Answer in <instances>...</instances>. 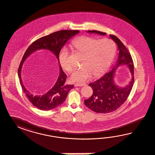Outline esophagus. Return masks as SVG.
Segmentation results:
<instances>
[{
  "label": "esophagus",
  "instance_id": "esophagus-1",
  "mask_svg": "<svg viewBox=\"0 0 155 155\" xmlns=\"http://www.w3.org/2000/svg\"><path fill=\"white\" fill-rule=\"evenodd\" d=\"M86 84H78V83H76L74 84V86L75 87H78V86H81V87H82V86H86Z\"/></svg>",
  "mask_w": 155,
  "mask_h": 155
}]
</instances>
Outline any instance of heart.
Returning a JSON list of instances; mask_svg holds the SVG:
<instances>
[{"instance_id":"1","label":"heart","mask_w":155,"mask_h":155,"mask_svg":"<svg viewBox=\"0 0 155 155\" xmlns=\"http://www.w3.org/2000/svg\"><path fill=\"white\" fill-rule=\"evenodd\" d=\"M73 46L84 55L82 66L76 69L71 75V80L76 82L89 80L93 75L95 77L103 75L111 65L117 51L115 42L109 38L98 40L84 36L74 40ZM69 57L67 49L64 48L59 54V62L62 69L68 71L73 69Z\"/></svg>"}]
</instances>
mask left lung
Instances as JSON below:
<instances>
[{
    "instance_id": "1",
    "label": "left lung",
    "mask_w": 155,
    "mask_h": 155,
    "mask_svg": "<svg viewBox=\"0 0 155 155\" xmlns=\"http://www.w3.org/2000/svg\"><path fill=\"white\" fill-rule=\"evenodd\" d=\"M87 33H96L104 36L106 33L98 31H88ZM117 44L119 51L118 57L112 69L106 73L99 80L89 84L93 91V94L84 101V104L97 113H111L122 106L127 100L131 91L134 82V68L131 56L127 48L115 36L109 35ZM127 65L132 75V80L128 85L120 87L114 81L115 72L120 65Z\"/></svg>"
}]
</instances>
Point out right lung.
I'll return each instance as SVG.
<instances>
[{
	"mask_svg": "<svg viewBox=\"0 0 155 155\" xmlns=\"http://www.w3.org/2000/svg\"><path fill=\"white\" fill-rule=\"evenodd\" d=\"M79 33L80 31L78 30H62L51 33L33 42L25 52L19 66L18 73L24 93L29 101L36 108L42 110H50L56 108L64 103L69 91L73 88V84L70 85L65 84L67 76L60 65L59 54L61 49L67 41ZM41 49L52 52L57 57L60 67V74L56 84L51 90L45 94L34 95L28 91L23 84L21 73L25 60L34 52Z\"/></svg>",
	"mask_w": 155,
	"mask_h": 155,
	"instance_id": "1",
	"label": "right lung"
}]
</instances>
